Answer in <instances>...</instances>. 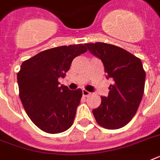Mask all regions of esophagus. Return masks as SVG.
<instances>
[{
  "label": "esophagus",
  "mask_w": 160,
  "mask_h": 160,
  "mask_svg": "<svg viewBox=\"0 0 160 160\" xmlns=\"http://www.w3.org/2000/svg\"><path fill=\"white\" fill-rule=\"evenodd\" d=\"M82 94H83V96H85V97H87L89 95H90V92L87 91L86 90H82Z\"/></svg>",
  "instance_id": "1"
}]
</instances>
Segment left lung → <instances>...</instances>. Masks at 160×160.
<instances>
[{
  "label": "left lung",
  "mask_w": 160,
  "mask_h": 160,
  "mask_svg": "<svg viewBox=\"0 0 160 160\" xmlns=\"http://www.w3.org/2000/svg\"><path fill=\"white\" fill-rule=\"evenodd\" d=\"M85 46L102 60L107 78L114 80L108 97H101L100 106L93 109L95 120L105 129H120L136 114L143 97L145 71L141 60L111 44L86 43Z\"/></svg>",
  "instance_id": "1"
}]
</instances>
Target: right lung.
Returning a JSON list of instances; mask_svg holds the SVG:
<instances>
[{
	"label": "right lung",
	"mask_w": 160,
	"mask_h": 160,
	"mask_svg": "<svg viewBox=\"0 0 160 160\" xmlns=\"http://www.w3.org/2000/svg\"><path fill=\"white\" fill-rule=\"evenodd\" d=\"M85 45L48 49L23 61L17 73L19 95L24 109L39 129L49 134L67 130L74 123L82 90L61 85L74 58L85 53Z\"/></svg>",
	"instance_id": "right-lung-1"
}]
</instances>
